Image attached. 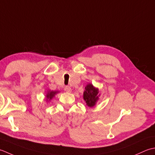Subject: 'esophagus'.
Instances as JSON below:
<instances>
[{"label": "esophagus", "instance_id": "obj_1", "mask_svg": "<svg viewBox=\"0 0 155 155\" xmlns=\"http://www.w3.org/2000/svg\"><path fill=\"white\" fill-rule=\"evenodd\" d=\"M64 90L65 91H67L68 93H71V88L69 86H65L64 88Z\"/></svg>", "mask_w": 155, "mask_h": 155}]
</instances>
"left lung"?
I'll list each match as a JSON object with an SVG mask.
<instances>
[{
  "label": "left lung",
  "mask_w": 155,
  "mask_h": 155,
  "mask_svg": "<svg viewBox=\"0 0 155 155\" xmlns=\"http://www.w3.org/2000/svg\"><path fill=\"white\" fill-rule=\"evenodd\" d=\"M84 92V99L89 107H93L98 100V90L95 88L92 84H87Z\"/></svg>",
  "instance_id": "left-lung-1"
}]
</instances>
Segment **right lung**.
<instances>
[{
    "label": "right lung",
    "mask_w": 155,
    "mask_h": 155,
    "mask_svg": "<svg viewBox=\"0 0 155 155\" xmlns=\"http://www.w3.org/2000/svg\"><path fill=\"white\" fill-rule=\"evenodd\" d=\"M58 92V91H50V92H48L47 94V96H46L47 100L48 99L49 100H50L51 99H52V97L54 96L55 95V94H57Z\"/></svg>",
    "instance_id": "right-lung-1"
}]
</instances>
